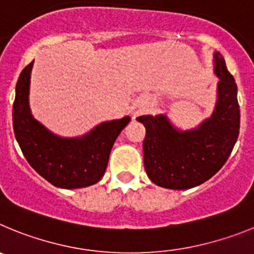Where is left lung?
Here are the masks:
<instances>
[{
	"label": "left lung",
	"mask_w": 254,
	"mask_h": 254,
	"mask_svg": "<svg viewBox=\"0 0 254 254\" xmlns=\"http://www.w3.org/2000/svg\"><path fill=\"white\" fill-rule=\"evenodd\" d=\"M219 78L215 109L197 127L181 129L167 114L140 116L146 128L143 164L147 177L159 187L190 190L215 176L230 156L241 127L238 87L219 52L214 53Z\"/></svg>",
	"instance_id": "obj_1"
}]
</instances>
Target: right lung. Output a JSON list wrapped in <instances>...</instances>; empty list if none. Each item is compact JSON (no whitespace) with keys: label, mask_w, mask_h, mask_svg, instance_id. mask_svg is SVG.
Returning a JSON list of instances; mask_svg holds the SVG:
<instances>
[{"label":"right lung","mask_w":254,"mask_h":254,"mask_svg":"<svg viewBox=\"0 0 254 254\" xmlns=\"http://www.w3.org/2000/svg\"><path fill=\"white\" fill-rule=\"evenodd\" d=\"M34 61L22 69L15 90L12 126L15 137L31 168L58 188L89 187L107 169L114 141L131 117L105 121L77 137H61L33 117L29 105L30 73Z\"/></svg>","instance_id":"right-lung-1"}]
</instances>
